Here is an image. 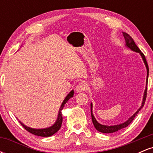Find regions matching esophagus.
I'll return each mask as SVG.
<instances>
[{
	"label": "esophagus",
	"instance_id": "1",
	"mask_svg": "<svg viewBox=\"0 0 153 153\" xmlns=\"http://www.w3.org/2000/svg\"><path fill=\"white\" fill-rule=\"evenodd\" d=\"M85 88H86V85H85V83H84V82H80V83L76 85L75 90H76L77 93H80L85 91Z\"/></svg>",
	"mask_w": 153,
	"mask_h": 153
}]
</instances>
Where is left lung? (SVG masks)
I'll return each mask as SVG.
<instances>
[{"label": "left lung", "instance_id": "obj_1", "mask_svg": "<svg viewBox=\"0 0 153 153\" xmlns=\"http://www.w3.org/2000/svg\"><path fill=\"white\" fill-rule=\"evenodd\" d=\"M123 33V36H124V39H125V42L126 45L125 46L129 48V50L134 51L135 52H137L141 55L142 58H143V60L144 63H145V67H146V69H147V79H146V88H145V92H144V95H143V102H142V105L140 107V108L136 112L133 114L130 118L128 119V120L126 121L125 122L122 123V124H117V125H111V126H108V125H104V124H100L96 121V119H95L94 114H93V104L92 103H91V119H92V122L93 124H94L95 128L97 129L98 131H100V132H102V133H106V134H108V133H113L115 132V131H117L120 129H124V128L127 127L128 125H129L130 123L134 120V117H136L137 114H138L139 111H140L142 108L144 106V104H145V100H146V97H147V80H148V75H149V68H148V65H147V62L146 61V59H145V55L143 52L140 51V49L138 48V47L137 46L136 44L134 43V40L133 39L129 36V34H127L126 32H122Z\"/></svg>", "mask_w": 153, "mask_h": 153}]
</instances>
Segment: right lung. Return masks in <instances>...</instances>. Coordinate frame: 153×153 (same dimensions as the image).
<instances>
[{"label": "right lung", "instance_id": "obj_1", "mask_svg": "<svg viewBox=\"0 0 153 153\" xmlns=\"http://www.w3.org/2000/svg\"><path fill=\"white\" fill-rule=\"evenodd\" d=\"M73 95H74V91L73 90H72L69 94L67 95L65 99H64V101H63L62 104H61L60 108H59L57 120H56V122H54L53 125H52L51 127H47V128H44V129H34V128H31L29 127H27V126L24 125L21 121H19V122H20V124H22L23 127H24V128L26 129V130H27L29 132L31 133V134L36 135V136H40V137L52 136V135L55 134V133L57 132L59 129H60L61 125H62V110L63 109V108H64L65 104L68 102V100L73 97Z\"/></svg>", "mask_w": 153, "mask_h": 153}]
</instances>
